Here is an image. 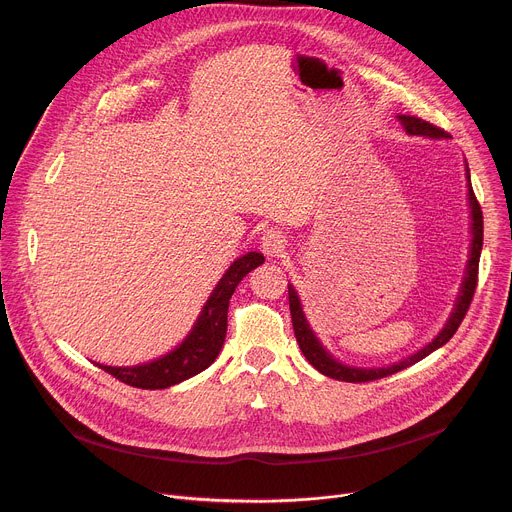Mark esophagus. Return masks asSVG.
<instances>
[{"mask_svg":"<svg viewBox=\"0 0 512 512\" xmlns=\"http://www.w3.org/2000/svg\"><path fill=\"white\" fill-rule=\"evenodd\" d=\"M261 249L265 251L267 257H277L283 249H285V237L275 231V229H269L263 237H261Z\"/></svg>","mask_w":512,"mask_h":512,"instance_id":"esophagus-1","label":"esophagus"}]
</instances>
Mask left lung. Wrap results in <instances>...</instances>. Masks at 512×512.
Masks as SVG:
<instances>
[{
    "mask_svg": "<svg viewBox=\"0 0 512 512\" xmlns=\"http://www.w3.org/2000/svg\"><path fill=\"white\" fill-rule=\"evenodd\" d=\"M397 119L401 121V125L405 127V131L409 135H423V137H450L448 131H444L442 127H435L429 121H423L415 115H397ZM466 178H468V200H470V208H472V247H470V259H468V269H466V277L460 289V298L456 302V308L448 320V324L444 326V330L437 334L427 346H423L421 350H417L415 354L403 358L397 364H391V367H383V369H354V367H346V364L338 362L316 338V334L312 332L304 312H302V304L300 298L296 294L294 285H287V294H289V312H291V324H294V332H296V340L304 352V356L308 358V362L316 371H320L322 375L336 379V381H346V383H369V381H377L383 377H389L393 373H399L411 364L419 362L421 358H425L427 354H431L433 350H437L440 346H444L460 328L472 298H474V289L478 283V263H480V251H482V237H484V221H482V210L480 204L474 196L472 184H470V170L466 166Z\"/></svg>",
    "mask_w": 512,
    "mask_h": 512,
    "instance_id": "obj_1",
    "label": "left lung"
}]
</instances>
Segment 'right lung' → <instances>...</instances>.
<instances>
[{
    "instance_id": "1",
    "label": "right lung",
    "mask_w": 512,
    "mask_h": 512,
    "mask_svg": "<svg viewBox=\"0 0 512 512\" xmlns=\"http://www.w3.org/2000/svg\"><path fill=\"white\" fill-rule=\"evenodd\" d=\"M263 261L265 257L257 251L239 257L212 289L192 332L178 348L166 356L137 364V367H107V364H97V367L129 387L150 391L168 389L202 373L214 362L225 344L229 300L235 294V287L251 269L259 267Z\"/></svg>"
}]
</instances>
